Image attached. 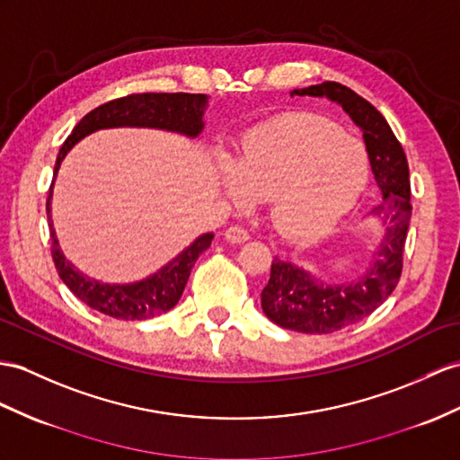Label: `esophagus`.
I'll use <instances>...</instances> for the list:
<instances>
[{
	"instance_id": "34e87169",
	"label": "esophagus",
	"mask_w": 460,
	"mask_h": 460,
	"mask_svg": "<svg viewBox=\"0 0 460 460\" xmlns=\"http://www.w3.org/2000/svg\"><path fill=\"white\" fill-rule=\"evenodd\" d=\"M224 236H226V240L232 243H243L250 240V232L242 226H230L226 232H224Z\"/></svg>"
}]
</instances>
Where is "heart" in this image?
I'll use <instances>...</instances> for the list:
<instances>
[{
	"mask_svg": "<svg viewBox=\"0 0 460 460\" xmlns=\"http://www.w3.org/2000/svg\"><path fill=\"white\" fill-rule=\"evenodd\" d=\"M368 158L359 140L333 122L290 115L250 130L222 187L238 208L267 199L275 228L287 238L308 240L330 230L359 199Z\"/></svg>",
	"mask_w": 460,
	"mask_h": 460,
	"instance_id": "heart-1",
	"label": "heart"
}]
</instances>
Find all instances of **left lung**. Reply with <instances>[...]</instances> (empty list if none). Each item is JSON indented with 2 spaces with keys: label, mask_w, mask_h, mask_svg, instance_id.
I'll list each match as a JSON object with an SVG mask.
<instances>
[{
  "label": "left lung",
  "mask_w": 460,
  "mask_h": 460,
  "mask_svg": "<svg viewBox=\"0 0 460 460\" xmlns=\"http://www.w3.org/2000/svg\"><path fill=\"white\" fill-rule=\"evenodd\" d=\"M290 95L328 97L340 103L357 127H361L368 160L383 203L376 215L388 222L386 238L376 261L355 283L341 287L318 285L296 265L273 260L271 277L261 293V306L277 326L302 333H333L361 322L396 288L404 267V245L410 224V170L404 148L386 119L367 99L338 82H323Z\"/></svg>",
  "instance_id": "8db88e82"
}]
</instances>
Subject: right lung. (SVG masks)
<instances>
[{
    "mask_svg": "<svg viewBox=\"0 0 460 460\" xmlns=\"http://www.w3.org/2000/svg\"><path fill=\"white\" fill-rule=\"evenodd\" d=\"M207 97L200 93H130L119 97L107 103L95 107L93 111L77 122L72 134L62 144L58 158L54 165L56 172L68 154L72 146L84 138L85 134L111 128V127H152L183 132L187 137H197L203 130V111ZM54 183V181H52ZM50 197L52 185L47 199V215L50 228V253L60 279L72 293L80 298L89 308L101 314L117 318V320H148L164 312L172 310L183 295L187 279L199 255L203 253L210 242L212 234H203L197 238L185 252L179 253L158 273L144 279L134 285H103L92 281L84 273L74 269L70 261H66L58 242L54 238L52 222H50Z\"/></svg>",
    "mask_w": 460,
    "mask_h": 460,
    "instance_id": "right-lung-1",
    "label": "right lung"
}]
</instances>
